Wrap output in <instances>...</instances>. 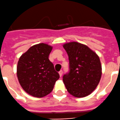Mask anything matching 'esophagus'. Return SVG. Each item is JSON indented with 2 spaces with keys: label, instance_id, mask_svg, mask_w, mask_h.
I'll use <instances>...</instances> for the list:
<instances>
[{
  "label": "esophagus",
  "instance_id": "34e87169",
  "mask_svg": "<svg viewBox=\"0 0 120 120\" xmlns=\"http://www.w3.org/2000/svg\"><path fill=\"white\" fill-rule=\"evenodd\" d=\"M59 75H60V77H61L63 75V71L62 70H60V71L59 72Z\"/></svg>",
  "mask_w": 120,
  "mask_h": 120
}]
</instances>
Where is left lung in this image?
Returning <instances> with one entry per match:
<instances>
[{"label": "left lung", "instance_id": "1", "mask_svg": "<svg viewBox=\"0 0 120 120\" xmlns=\"http://www.w3.org/2000/svg\"><path fill=\"white\" fill-rule=\"evenodd\" d=\"M63 46L70 63V72L63 77L67 91L76 98L90 95L101 78L102 70L99 57L86 45L77 42L66 43Z\"/></svg>", "mask_w": 120, "mask_h": 120}]
</instances>
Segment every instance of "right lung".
Instances as JSON below:
<instances>
[{"label": "right lung", "instance_id": "obj_1", "mask_svg": "<svg viewBox=\"0 0 120 120\" xmlns=\"http://www.w3.org/2000/svg\"><path fill=\"white\" fill-rule=\"evenodd\" d=\"M53 47L43 43L31 46L19 59L17 75L20 85L29 95L42 98L52 91L60 78L49 56Z\"/></svg>", "mask_w": 120, "mask_h": 120}]
</instances>
